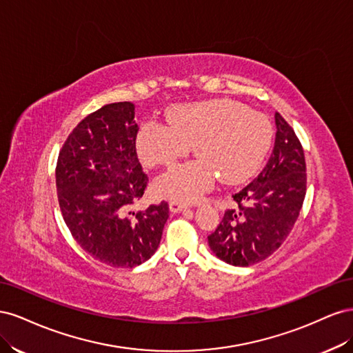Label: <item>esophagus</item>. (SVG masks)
Instances as JSON below:
<instances>
[{
  "label": "esophagus",
  "mask_w": 353,
  "mask_h": 353,
  "mask_svg": "<svg viewBox=\"0 0 353 353\" xmlns=\"http://www.w3.org/2000/svg\"><path fill=\"white\" fill-rule=\"evenodd\" d=\"M185 209H187V206L183 205V203H179V201H170L169 203V210L172 213H179V212H183Z\"/></svg>",
  "instance_id": "1"
}]
</instances>
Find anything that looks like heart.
<instances>
[{
    "label": "heart",
    "instance_id": "heart-1",
    "mask_svg": "<svg viewBox=\"0 0 353 353\" xmlns=\"http://www.w3.org/2000/svg\"><path fill=\"white\" fill-rule=\"evenodd\" d=\"M168 123L148 121L137 134V152L148 166H170L191 147L200 159L176 165L153 185L157 197L193 203L215 185L248 181L262 165L272 143V125L263 113L228 99L179 104Z\"/></svg>",
    "mask_w": 353,
    "mask_h": 353
}]
</instances>
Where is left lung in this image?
Segmentation results:
<instances>
[{
	"label": "left lung",
	"instance_id": "1",
	"mask_svg": "<svg viewBox=\"0 0 353 353\" xmlns=\"http://www.w3.org/2000/svg\"><path fill=\"white\" fill-rule=\"evenodd\" d=\"M275 144L258 178L232 196L215 232L208 237L218 258L249 266L271 256L292 232L306 194V163L293 128L275 113Z\"/></svg>",
	"mask_w": 353,
	"mask_h": 353
}]
</instances>
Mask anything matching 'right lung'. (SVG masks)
<instances>
[{
	"label": "right lung",
	"mask_w": 353,
	"mask_h": 353,
	"mask_svg": "<svg viewBox=\"0 0 353 353\" xmlns=\"http://www.w3.org/2000/svg\"><path fill=\"white\" fill-rule=\"evenodd\" d=\"M134 116L130 101L88 114L63 144L56 168L59 205L73 239L114 268L150 259L169 218L166 201L131 212L148 181L137 157Z\"/></svg>",
	"instance_id": "right-lung-1"
}]
</instances>
